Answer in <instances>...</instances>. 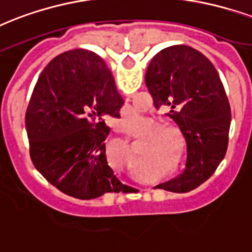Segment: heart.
<instances>
[{
	"instance_id": "heart-1",
	"label": "heart",
	"mask_w": 252,
	"mask_h": 252,
	"mask_svg": "<svg viewBox=\"0 0 252 252\" xmlns=\"http://www.w3.org/2000/svg\"><path fill=\"white\" fill-rule=\"evenodd\" d=\"M132 123L140 122V115L130 118ZM147 137L143 140V153L145 156L160 158L165 157L172 160L173 164H178L185 153V141L174 128L165 126V123L157 118H148L144 126L143 133Z\"/></svg>"
}]
</instances>
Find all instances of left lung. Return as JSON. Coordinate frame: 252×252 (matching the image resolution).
Here are the masks:
<instances>
[{"instance_id":"obj_1","label":"left lung","mask_w":252,"mask_h":252,"mask_svg":"<svg viewBox=\"0 0 252 252\" xmlns=\"http://www.w3.org/2000/svg\"><path fill=\"white\" fill-rule=\"evenodd\" d=\"M145 83L155 107L168 109L188 145L184 173L157 188L190 191L211 177L227 151L231 109L218 71L198 50L176 45L155 55Z\"/></svg>"}]
</instances>
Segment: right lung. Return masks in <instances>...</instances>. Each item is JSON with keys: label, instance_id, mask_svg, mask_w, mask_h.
Segmentation results:
<instances>
[{"label": "right lung", "instance_id": "right-lung-1", "mask_svg": "<svg viewBox=\"0 0 252 252\" xmlns=\"http://www.w3.org/2000/svg\"><path fill=\"white\" fill-rule=\"evenodd\" d=\"M124 104L99 55L83 49L58 55L43 68L29 101L25 126L36 170L62 193L79 199L132 189L107 162V116Z\"/></svg>", "mask_w": 252, "mask_h": 252}]
</instances>
